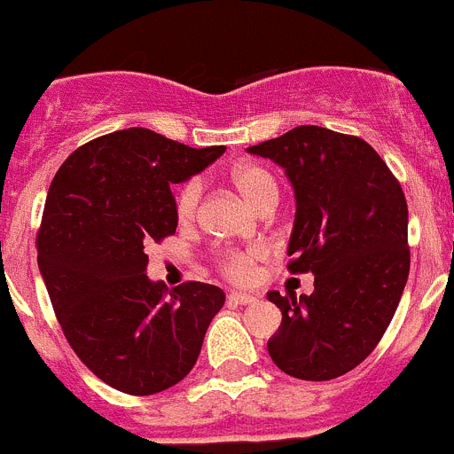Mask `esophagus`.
<instances>
[{"mask_svg":"<svg viewBox=\"0 0 454 454\" xmlns=\"http://www.w3.org/2000/svg\"><path fill=\"white\" fill-rule=\"evenodd\" d=\"M227 302L230 304H254L256 295H252V293H230V295H227Z\"/></svg>","mask_w":454,"mask_h":454,"instance_id":"1","label":"esophagus"}]
</instances>
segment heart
I'll return each instance as SVG.
<instances>
[{
	"mask_svg": "<svg viewBox=\"0 0 454 454\" xmlns=\"http://www.w3.org/2000/svg\"><path fill=\"white\" fill-rule=\"evenodd\" d=\"M231 184L236 191L256 208H263L268 204H277L279 198V186H277L272 172L256 163H240L231 170ZM200 195L202 186L198 179H188L175 192V214L179 223H188L198 214ZM268 259V247L252 246L246 250H224L218 254V268L230 282L247 284L254 279L259 262Z\"/></svg>",
	"mask_w": 454,
	"mask_h": 454,
	"instance_id": "heart-1",
	"label": "heart"
}]
</instances>
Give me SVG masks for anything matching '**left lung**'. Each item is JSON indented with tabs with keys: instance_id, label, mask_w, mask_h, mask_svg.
<instances>
[{
	"instance_id": "1",
	"label": "left lung",
	"mask_w": 454,
	"mask_h": 454,
	"mask_svg": "<svg viewBox=\"0 0 454 454\" xmlns=\"http://www.w3.org/2000/svg\"><path fill=\"white\" fill-rule=\"evenodd\" d=\"M286 170L295 191L288 270L314 272V293L268 300L282 327L268 352L286 375H346L387 332L409 277L407 200L382 156L359 136L302 124L247 147Z\"/></svg>"
}]
</instances>
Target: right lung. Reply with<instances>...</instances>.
Returning a JSON list of instances; mask_svg holds the SVG:
<instances>
[{
	"label": "right lung",
	"mask_w": 454,
	"mask_h": 454,
	"mask_svg": "<svg viewBox=\"0 0 454 454\" xmlns=\"http://www.w3.org/2000/svg\"><path fill=\"white\" fill-rule=\"evenodd\" d=\"M223 152L131 127L74 150L51 179L35 236L40 275L70 348L108 387L161 393L198 362L224 293L186 282L168 298L147 279L145 247L177 230L172 184Z\"/></svg>",
	"instance_id": "add662e5"
}]
</instances>
